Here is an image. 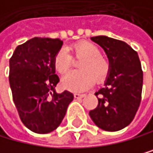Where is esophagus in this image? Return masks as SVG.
Masks as SVG:
<instances>
[{
    "label": "esophagus",
    "instance_id": "1",
    "mask_svg": "<svg viewBox=\"0 0 153 153\" xmlns=\"http://www.w3.org/2000/svg\"><path fill=\"white\" fill-rule=\"evenodd\" d=\"M85 96H86V94H80V92H75V94H74V97L76 99L83 98V97H85Z\"/></svg>",
    "mask_w": 153,
    "mask_h": 153
}]
</instances>
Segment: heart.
Wrapping results in <instances>:
<instances>
[{"instance_id": "obj_1", "label": "heart", "mask_w": 153, "mask_h": 153, "mask_svg": "<svg viewBox=\"0 0 153 153\" xmlns=\"http://www.w3.org/2000/svg\"><path fill=\"white\" fill-rule=\"evenodd\" d=\"M73 56L82 59L79 62L78 71H70L62 77L61 85L63 88L71 91H82L90 88L94 82H101L107 77L110 70L109 62L101 56V49L92 42L84 41L71 47ZM72 57L65 49H61L55 55L53 65L58 73H65L69 69Z\"/></svg>"}]
</instances>
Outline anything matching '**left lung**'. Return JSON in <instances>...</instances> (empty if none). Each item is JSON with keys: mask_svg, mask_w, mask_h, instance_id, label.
Returning <instances> with one entry per match:
<instances>
[{"mask_svg": "<svg viewBox=\"0 0 153 153\" xmlns=\"http://www.w3.org/2000/svg\"><path fill=\"white\" fill-rule=\"evenodd\" d=\"M104 49L110 62L105 87L95 92L97 107L90 111L94 123L106 131H119L131 123L139 109L143 70L138 54L127 43L108 36L91 37Z\"/></svg>", "mask_w": 153, "mask_h": 153, "instance_id": "8db88e82", "label": "left lung"}]
</instances>
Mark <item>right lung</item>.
<instances>
[{
  "mask_svg": "<svg viewBox=\"0 0 153 153\" xmlns=\"http://www.w3.org/2000/svg\"><path fill=\"white\" fill-rule=\"evenodd\" d=\"M62 41L33 37L14 51L9 59V85L13 102L24 125L30 131L45 134L61 124L74 98L72 92L57 94L59 82L53 59Z\"/></svg>",
  "mask_w": 153,
  "mask_h": 153,
  "instance_id": "add662e5",
  "label": "right lung"
}]
</instances>
